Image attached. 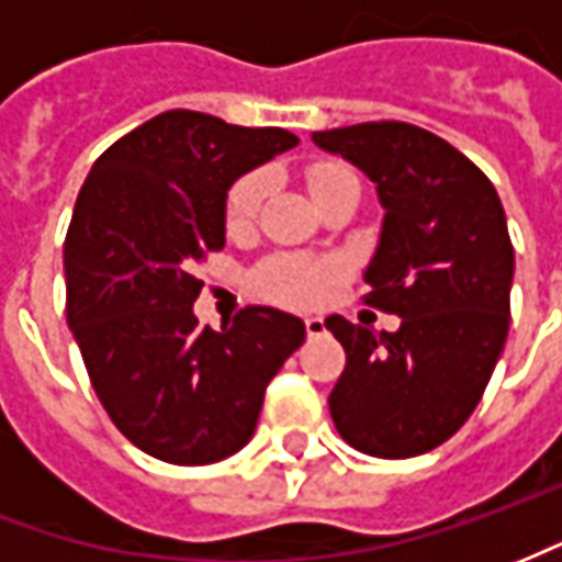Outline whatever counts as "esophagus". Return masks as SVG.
Listing matches in <instances>:
<instances>
[{
  "mask_svg": "<svg viewBox=\"0 0 562 562\" xmlns=\"http://www.w3.org/2000/svg\"><path fill=\"white\" fill-rule=\"evenodd\" d=\"M304 328H306V337H322V334H328V328H325V318H306Z\"/></svg>",
  "mask_w": 562,
  "mask_h": 562,
  "instance_id": "1",
  "label": "esophagus"
}]
</instances>
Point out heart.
<instances>
[{"label":"heart","mask_w":562,"mask_h":562,"mask_svg":"<svg viewBox=\"0 0 562 562\" xmlns=\"http://www.w3.org/2000/svg\"><path fill=\"white\" fill-rule=\"evenodd\" d=\"M304 183L310 195L322 201L342 186L358 183V177L349 165L337 159H316L304 168ZM268 173L249 171L225 195V228L228 234H244L256 225L265 195H268ZM340 280V268L325 258L304 256H273L261 261L252 273V285L261 297L282 306H313L328 292L330 282Z\"/></svg>","instance_id":"heart-1"}]
</instances>
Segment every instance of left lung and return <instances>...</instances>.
I'll return each instance as SVG.
<instances>
[{
    "mask_svg": "<svg viewBox=\"0 0 562 562\" xmlns=\"http://www.w3.org/2000/svg\"><path fill=\"white\" fill-rule=\"evenodd\" d=\"M313 140L376 183L385 222L364 304L401 316L391 334L325 322L346 349L330 418L364 454L415 458L463 427L506 346L515 273L506 210L475 161L413 123H358Z\"/></svg>",
    "mask_w": 562,
    "mask_h": 562,
    "instance_id": "1",
    "label": "left lung"
}]
</instances>
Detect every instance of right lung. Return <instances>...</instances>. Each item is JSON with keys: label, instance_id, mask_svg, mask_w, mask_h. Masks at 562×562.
<instances>
[{"label": "right lung", "instance_id": "right-lung-1", "mask_svg": "<svg viewBox=\"0 0 562 562\" xmlns=\"http://www.w3.org/2000/svg\"><path fill=\"white\" fill-rule=\"evenodd\" d=\"M297 144L285 128L165 111L111 144L66 234V316L104 413L132 446L204 467L249 442L265 389L304 342L301 318L246 306L198 325L195 265L225 246L228 186Z\"/></svg>", "mask_w": 562, "mask_h": 562}]
</instances>
